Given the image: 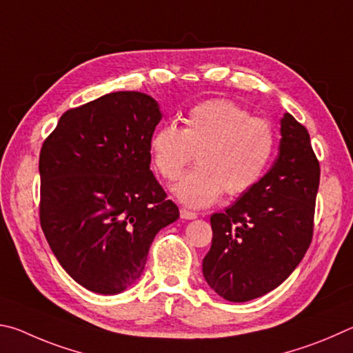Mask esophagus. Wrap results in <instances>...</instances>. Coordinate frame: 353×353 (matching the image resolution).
Returning <instances> with one entry per match:
<instances>
[{"mask_svg": "<svg viewBox=\"0 0 353 353\" xmlns=\"http://www.w3.org/2000/svg\"><path fill=\"white\" fill-rule=\"evenodd\" d=\"M180 215H181V219H184V220H194V219H196L199 217V215H196L195 212H192V211H189V209H180Z\"/></svg>", "mask_w": 353, "mask_h": 353, "instance_id": "obj_1", "label": "esophagus"}]
</instances>
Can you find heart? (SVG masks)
<instances>
[{"label":"heart","mask_w":353,"mask_h":353,"mask_svg":"<svg viewBox=\"0 0 353 353\" xmlns=\"http://www.w3.org/2000/svg\"><path fill=\"white\" fill-rule=\"evenodd\" d=\"M276 147L273 125L226 99L201 102L175 123L158 128L150 138L154 169L165 180L181 175L190 161L199 165L184 175L173 194L184 205L206 208L221 194L242 195L261 180Z\"/></svg>","instance_id":"b5f03b06"}]
</instances>
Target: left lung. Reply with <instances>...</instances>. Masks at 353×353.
Wrapping results in <instances>:
<instances>
[{"mask_svg":"<svg viewBox=\"0 0 353 353\" xmlns=\"http://www.w3.org/2000/svg\"><path fill=\"white\" fill-rule=\"evenodd\" d=\"M281 123L279 157L267 175L211 215L203 276L226 301L246 302L279 287L312 243L319 161L302 123L288 113Z\"/></svg>","mask_w":353,"mask_h":353,"instance_id":"left-lung-1","label":"left lung"}]
</instances>
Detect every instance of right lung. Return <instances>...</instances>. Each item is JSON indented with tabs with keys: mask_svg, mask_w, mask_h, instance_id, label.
I'll return each instance as SVG.
<instances>
[{
	"mask_svg": "<svg viewBox=\"0 0 353 353\" xmlns=\"http://www.w3.org/2000/svg\"><path fill=\"white\" fill-rule=\"evenodd\" d=\"M158 103L117 91L71 108L40 150V225L80 285L116 294L139 279L159 230L180 217L150 170Z\"/></svg>",
	"mask_w": 353,
	"mask_h": 353,
	"instance_id": "add662e5",
	"label": "right lung"
}]
</instances>
